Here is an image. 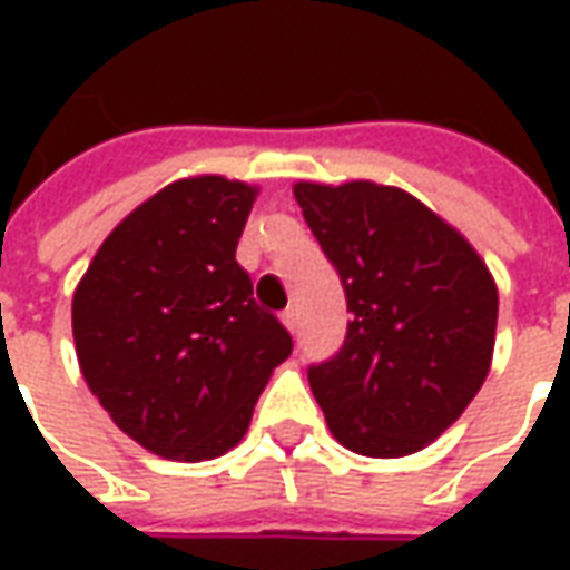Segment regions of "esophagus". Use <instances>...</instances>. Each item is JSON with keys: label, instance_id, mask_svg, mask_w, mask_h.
<instances>
[{"label": "esophagus", "instance_id": "34e87169", "mask_svg": "<svg viewBox=\"0 0 570 570\" xmlns=\"http://www.w3.org/2000/svg\"><path fill=\"white\" fill-rule=\"evenodd\" d=\"M281 323H284L286 330H289V333H293V330H296V311H293V308H286L284 314H281Z\"/></svg>", "mask_w": 570, "mask_h": 570}]
</instances>
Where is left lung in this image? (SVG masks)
Returning <instances> with one entry per match:
<instances>
[{"label": "left lung", "instance_id": "1", "mask_svg": "<svg viewBox=\"0 0 570 570\" xmlns=\"http://www.w3.org/2000/svg\"><path fill=\"white\" fill-rule=\"evenodd\" d=\"M345 286L342 351L308 370L345 449L403 458L449 430L491 370L498 286L458 228L394 186H293Z\"/></svg>", "mask_w": 570, "mask_h": 570}]
</instances>
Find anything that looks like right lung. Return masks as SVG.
<instances>
[{
    "instance_id": "obj_1",
    "label": "right lung",
    "mask_w": 570,
    "mask_h": 570,
    "mask_svg": "<svg viewBox=\"0 0 570 570\" xmlns=\"http://www.w3.org/2000/svg\"><path fill=\"white\" fill-rule=\"evenodd\" d=\"M256 195L216 174L176 179L109 232L76 286L81 375L151 454L198 464L235 449L293 351L235 259Z\"/></svg>"
}]
</instances>
